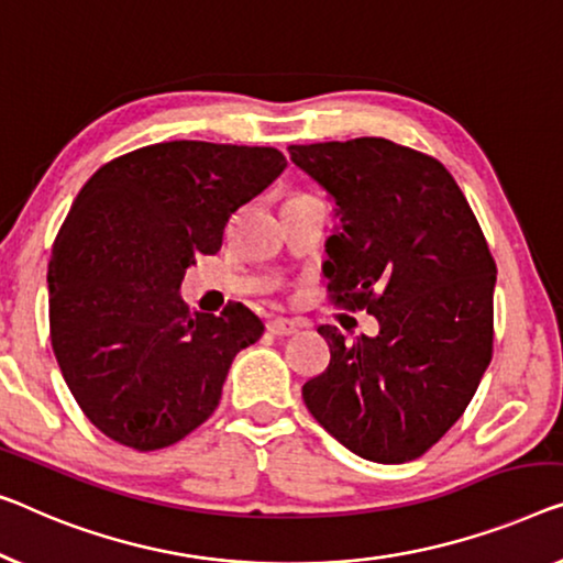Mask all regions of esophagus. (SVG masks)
Segmentation results:
<instances>
[{
	"mask_svg": "<svg viewBox=\"0 0 563 563\" xmlns=\"http://www.w3.org/2000/svg\"><path fill=\"white\" fill-rule=\"evenodd\" d=\"M267 331L273 335H292L298 333V323L288 321V318H273V321L267 323Z\"/></svg>",
	"mask_w": 563,
	"mask_h": 563,
	"instance_id": "34e87169",
	"label": "esophagus"
}]
</instances>
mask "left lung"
I'll list each match as a JSON object with an SVG mask.
<instances>
[{"label": "left lung", "instance_id": "left-lung-1", "mask_svg": "<svg viewBox=\"0 0 563 563\" xmlns=\"http://www.w3.org/2000/svg\"><path fill=\"white\" fill-rule=\"evenodd\" d=\"M288 151L339 207L323 263L331 303L379 321L354 343L318 329L331 362L303 401L358 457L407 463L463 417L490 364L496 260L438 158L374 136Z\"/></svg>", "mask_w": 563, "mask_h": 563}]
</instances>
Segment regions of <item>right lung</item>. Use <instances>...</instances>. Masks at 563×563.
Returning <instances> with one entry per match:
<instances>
[{
	"mask_svg": "<svg viewBox=\"0 0 563 563\" xmlns=\"http://www.w3.org/2000/svg\"><path fill=\"white\" fill-rule=\"evenodd\" d=\"M285 166L271 146L166 141L103 164L75 197L49 257V341L106 438L151 452L212 417L263 321L242 303L191 313L184 273Z\"/></svg>",
	"mask_w": 563,
	"mask_h": 563,
	"instance_id": "add662e5",
	"label": "right lung"
}]
</instances>
